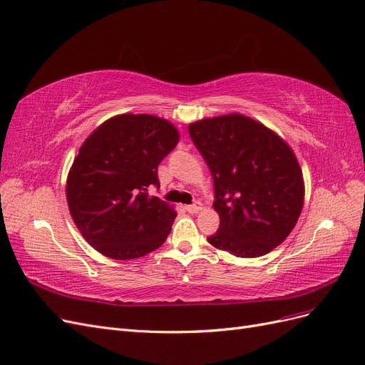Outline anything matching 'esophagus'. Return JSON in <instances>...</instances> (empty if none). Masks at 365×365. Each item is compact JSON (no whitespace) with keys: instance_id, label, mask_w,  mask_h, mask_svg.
I'll return each instance as SVG.
<instances>
[{"instance_id":"esophagus-1","label":"esophagus","mask_w":365,"mask_h":365,"mask_svg":"<svg viewBox=\"0 0 365 365\" xmlns=\"http://www.w3.org/2000/svg\"><path fill=\"white\" fill-rule=\"evenodd\" d=\"M185 210L189 213H197V212H201V210H202V204L201 202H195L192 205H185Z\"/></svg>"}]
</instances>
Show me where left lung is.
Wrapping results in <instances>:
<instances>
[{"label": "left lung", "mask_w": 365, "mask_h": 365, "mask_svg": "<svg viewBox=\"0 0 365 365\" xmlns=\"http://www.w3.org/2000/svg\"><path fill=\"white\" fill-rule=\"evenodd\" d=\"M189 134L213 175L220 224L210 244L236 257H260L279 247L304 201L302 168L288 143L242 114L195 121Z\"/></svg>", "instance_id": "1"}]
</instances>
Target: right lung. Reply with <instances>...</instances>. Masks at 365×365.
I'll return each instance as SVG.
<instances>
[{"instance_id": "right-lung-1", "label": "right lung", "mask_w": 365, "mask_h": 365, "mask_svg": "<svg viewBox=\"0 0 365 365\" xmlns=\"http://www.w3.org/2000/svg\"><path fill=\"white\" fill-rule=\"evenodd\" d=\"M178 141L170 121L149 114L111 117L83 141L68 172L67 202L94 250L130 260L164 244L176 212L148 190L160 187L158 164Z\"/></svg>"}]
</instances>
